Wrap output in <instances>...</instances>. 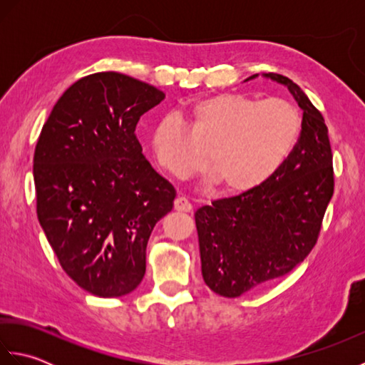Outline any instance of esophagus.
Listing matches in <instances>:
<instances>
[{
    "instance_id": "esophagus-1",
    "label": "esophagus",
    "mask_w": 365,
    "mask_h": 365,
    "mask_svg": "<svg viewBox=\"0 0 365 365\" xmlns=\"http://www.w3.org/2000/svg\"><path fill=\"white\" fill-rule=\"evenodd\" d=\"M174 208L177 212H183V213H190L192 210V205L187 197H177L174 200Z\"/></svg>"
}]
</instances>
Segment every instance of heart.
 Segmentation results:
<instances>
[{
	"mask_svg": "<svg viewBox=\"0 0 365 365\" xmlns=\"http://www.w3.org/2000/svg\"><path fill=\"white\" fill-rule=\"evenodd\" d=\"M189 127L192 142L174 115H165L150 135L158 165L177 178H187L205 165L224 192L260 187L293 150L301 131L297 108L284 100L262 102L245 94L200 98L177 113Z\"/></svg>",
	"mask_w": 365,
	"mask_h": 365,
	"instance_id": "obj_1",
	"label": "heart"
}]
</instances>
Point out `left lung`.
Masks as SVG:
<instances>
[{
	"mask_svg": "<svg viewBox=\"0 0 365 365\" xmlns=\"http://www.w3.org/2000/svg\"><path fill=\"white\" fill-rule=\"evenodd\" d=\"M263 76L284 84L297 100L302 110L301 135L265 183L195 213L202 277L226 298L290 273L304 260L317 243L334 192L332 152L322 113L290 78Z\"/></svg>",
	"mask_w": 365,
	"mask_h": 365,
	"instance_id": "1",
	"label": "left lung"
}]
</instances>
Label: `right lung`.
I'll use <instances>...</instances> for the list:
<instances>
[{"instance_id": "1", "label": "right lung", "mask_w": 365, "mask_h": 365, "mask_svg": "<svg viewBox=\"0 0 365 365\" xmlns=\"http://www.w3.org/2000/svg\"><path fill=\"white\" fill-rule=\"evenodd\" d=\"M165 92L118 72L73 83L53 106L34 152L37 218L81 289L123 297L145 274V247L175 190L143 155L141 115Z\"/></svg>"}]
</instances>
